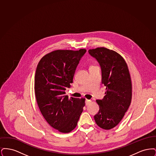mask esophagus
Instances as JSON below:
<instances>
[{
  "instance_id": "obj_1",
  "label": "esophagus",
  "mask_w": 156,
  "mask_h": 156,
  "mask_svg": "<svg viewBox=\"0 0 156 156\" xmlns=\"http://www.w3.org/2000/svg\"><path fill=\"white\" fill-rule=\"evenodd\" d=\"M90 102H91V101H90V100L86 99V100H85V105H86V106L88 105Z\"/></svg>"
}]
</instances>
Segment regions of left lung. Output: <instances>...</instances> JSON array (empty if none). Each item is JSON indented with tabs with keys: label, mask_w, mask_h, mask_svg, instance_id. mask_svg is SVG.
I'll use <instances>...</instances> for the list:
<instances>
[{
	"label": "left lung",
	"mask_w": 156,
	"mask_h": 156,
	"mask_svg": "<svg viewBox=\"0 0 156 156\" xmlns=\"http://www.w3.org/2000/svg\"><path fill=\"white\" fill-rule=\"evenodd\" d=\"M88 52L99 63L102 83L106 87L104 98L96 101L99 110L94 119L98 126L109 130L119 124L131 103L130 75L125 60L118 52L105 47Z\"/></svg>",
	"instance_id": "obj_1"
}]
</instances>
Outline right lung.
<instances>
[{
	"label": "right lung",
	"instance_id": "right-lung-1",
	"mask_svg": "<svg viewBox=\"0 0 156 156\" xmlns=\"http://www.w3.org/2000/svg\"><path fill=\"white\" fill-rule=\"evenodd\" d=\"M86 51L55 50L37 65L34 90L38 108L48 123L61 133L74 129L85 105V98H69L65 90L73 82L75 69Z\"/></svg>",
	"mask_w": 156,
	"mask_h": 156
}]
</instances>
